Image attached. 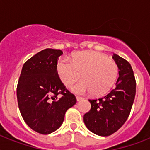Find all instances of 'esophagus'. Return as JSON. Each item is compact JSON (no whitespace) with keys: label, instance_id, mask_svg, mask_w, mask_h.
<instances>
[{"label":"esophagus","instance_id":"34e87169","mask_svg":"<svg viewBox=\"0 0 150 150\" xmlns=\"http://www.w3.org/2000/svg\"><path fill=\"white\" fill-rule=\"evenodd\" d=\"M76 100H77V101H79V100H81L83 99L82 97H79V96H76Z\"/></svg>","mask_w":150,"mask_h":150}]
</instances>
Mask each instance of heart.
I'll return each mask as SVG.
<instances>
[{"label":"heart","instance_id":"b5f03b06","mask_svg":"<svg viewBox=\"0 0 150 150\" xmlns=\"http://www.w3.org/2000/svg\"><path fill=\"white\" fill-rule=\"evenodd\" d=\"M57 72L64 86L71 87L81 78L83 80L72 88L73 92L92 95H104L113 86L118 76L116 62L104 54L86 51L76 54L71 62L61 58L57 63Z\"/></svg>","mask_w":150,"mask_h":150}]
</instances>
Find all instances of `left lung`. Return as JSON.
Here are the masks:
<instances>
[{
    "mask_svg": "<svg viewBox=\"0 0 150 150\" xmlns=\"http://www.w3.org/2000/svg\"><path fill=\"white\" fill-rule=\"evenodd\" d=\"M112 59L120 70L116 87L105 96L88 100L91 110L83 116L90 132L103 137L115 133L126 122L136 94V81L129 62L116 54Z\"/></svg>",
    "mask_w": 150,
    "mask_h": 150,
    "instance_id": "left-lung-1",
    "label": "left lung"
}]
</instances>
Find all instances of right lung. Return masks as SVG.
Here are the masks:
<instances>
[{
	"label": "right lung",
	"instance_id": "add662e5",
	"mask_svg": "<svg viewBox=\"0 0 150 150\" xmlns=\"http://www.w3.org/2000/svg\"><path fill=\"white\" fill-rule=\"evenodd\" d=\"M62 54L53 49L39 52L24 64L18 79L16 94L21 115L31 129L42 134L60 128L66 111L76 103L57 72Z\"/></svg>",
	"mask_w": 150,
	"mask_h": 150
}]
</instances>
